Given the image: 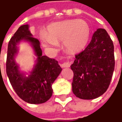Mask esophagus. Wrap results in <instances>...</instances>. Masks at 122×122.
<instances>
[{
    "label": "esophagus",
    "mask_w": 122,
    "mask_h": 122,
    "mask_svg": "<svg viewBox=\"0 0 122 122\" xmlns=\"http://www.w3.org/2000/svg\"><path fill=\"white\" fill-rule=\"evenodd\" d=\"M70 65H71V64L69 62H65V63L61 64V67H70Z\"/></svg>",
    "instance_id": "esophagus-1"
}]
</instances>
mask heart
Here are the masks:
<instances>
[{
	"label": "heart",
	"instance_id": "1",
	"mask_svg": "<svg viewBox=\"0 0 122 122\" xmlns=\"http://www.w3.org/2000/svg\"><path fill=\"white\" fill-rule=\"evenodd\" d=\"M90 28L88 23L82 19L65 20L51 24L48 33L41 34V40L44 46L56 48L58 41L63 40L65 48L71 53L82 51L88 42Z\"/></svg>",
	"mask_w": 122,
	"mask_h": 122
}]
</instances>
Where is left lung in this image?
Here are the masks:
<instances>
[{
  "instance_id": "obj_1",
  "label": "left lung",
  "mask_w": 122,
  "mask_h": 122,
  "mask_svg": "<svg viewBox=\"0 0 122 122\" xmlns=\"http://www.w3.org/2000/svg\"><path fill=\"white\" fill-rule=\"evenodd\" d=\"M74 72L72 91L82 99H94L104 94L110 84L115 67L114 46L105 29L93 34L90 42L76 55L70 66Z\"/></svg>"
}]
</instances>
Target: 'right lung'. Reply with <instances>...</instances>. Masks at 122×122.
<instances>
[{
    "label": "right lung",
    "instance_id": "right-lung-1",
    "mask_svg": "<svg viewBox=\"0 0 122 122\" xmlns=\"http://www.w3.org/2000/svg\"><path fill=\"white\" fill-rule=\"evenodd\" d=\"M21 40L31 43L37 57L36 65L27 77L20 73L15 61L18 52L16 45ZM61 70L57 60L42 56L40 42L32 37L29 25L20 26L9 42L6 62V74L17 95L24 101L31 104L46 102L53 95L52 84Z\"/></svg>",
    "mask_w": 122,
    "mask_h": 122
}]
</instances>
